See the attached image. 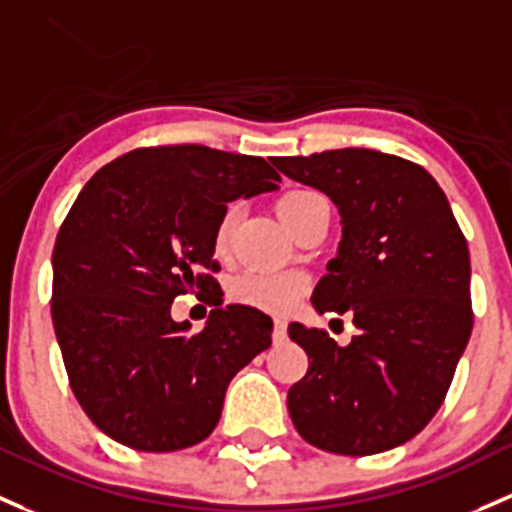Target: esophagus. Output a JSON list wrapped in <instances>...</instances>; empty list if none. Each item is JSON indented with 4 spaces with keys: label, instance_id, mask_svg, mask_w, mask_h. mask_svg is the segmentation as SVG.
<instances>
[{
    "label": "esophagus",
    "instance_id": "34e87169",
    "mask_svg": "<svg viewBox=\"0 0 512 512\" xmlns=\"http://www.w3.org/2000/svg\"><path fill=\"white\" fill-rule=\"evenodd\" d=\"M287 338V321L274 319V341H284Z\"/></svg>",
    "mask_w": 512,
    "mask_h": 512
}]
</instances>
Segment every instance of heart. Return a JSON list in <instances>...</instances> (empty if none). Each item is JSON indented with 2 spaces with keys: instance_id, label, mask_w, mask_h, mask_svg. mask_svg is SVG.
<instances>
[{
  "instance_id": "obj_1",
  "label": "heart",
  "mask_w": 512,
  "mask_h": 512,
  "mask_svg": "<svg viewBox=\"0 0 512 512\" xmlns=\"http://www.w3.org/2000/svg\"><path fill=\"white\" fill-rule=\"evenodd\" d=\"M314 198H319L311 191H292L284 193L277 201V215L289 230L297 223V218L304 213V208L309 206ZM235 220H238V208L230 206L223 213V218L218 220V228H215V250L223 255L230 247L233 240ZM306 284L304 279L297 274H247L235 284V299L242 301L247 306H255L262 311H274V314H282V311L292 309L294 304L304 294Z\"/></svg>"
}]
</instances>
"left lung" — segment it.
I'll return each mask as SVG.
<instances>
[{
    "label": "left lung",
    "instance_id": "left-lung-1",
    "mask_svg": "<svg viewBox=\"0 0 512 512\" xmlns=\"http://www.w3.org/2000/svg\"><path fill=\"white\" fill-rule=\"evenodd\" d=\"M289 179L326 193L341 240L311 294L324 311H351L358 333L338 346L289 324L309 370L289 387L297 432L331 454L368 456L410 441L437 414L469 343L471 262L432 174L375 149L274 157Z\"/></svg>",
    "mask_w": 512,
    "mask_h": 512
}]
</instances>
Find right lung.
<instances>
[{
  "mask_svg": "<svg viewBox=\"0 0 512 512\" xmlns=\"http://www.w3.org/2000/svg\"><path fill=\"white\" fill-rule=\"evenodd\" d=\"M262 157L134 149L75 198L53 247V328L88 417L139 451H179L213 432L230 380L272 343V319L223 306L215 228L230 201L277 191ZM201 288L216 309L203 332L170 319Z\"/></svg>",
  "mask_w": 512,
  "mask_h": 512,
  "instance_id": "add662e5",
  "label": "right lung"
}]
</instances>
